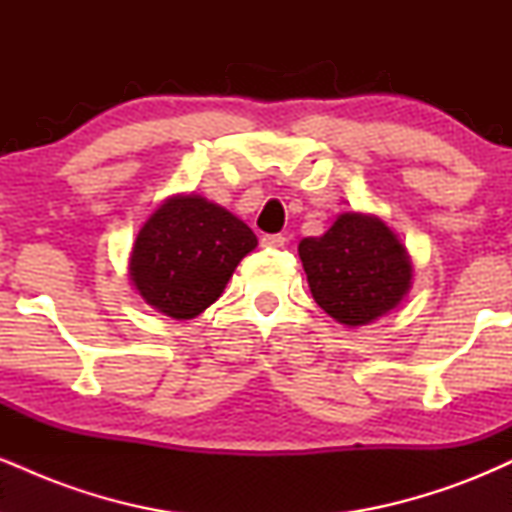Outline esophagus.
I'll return each instance as SVG.
<instances>
[{
    "mask_svg": "<svg viewBox=\"0 0 512 512\" xmlns=\"http://www.w3.org/2000/svg\"><path fill=\"white\" fill-rule=\"evenodd\" d=\"M262 245H264V248L279 250V248H284V245H286V238L281 236V233H274V236H264Z\"/></svg>",
    "mask_w": 512,
    "mask_h": 512,
    "instance_id": "1",
    "label": "esophagus"
}]
</instances>
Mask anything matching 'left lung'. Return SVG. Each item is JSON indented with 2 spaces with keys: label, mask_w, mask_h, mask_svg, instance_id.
Returning a JSON list of instances; mask_svg holds the SVG:
<instances>
[{
  "label": "left lung",
  "mask_w": 512,
  "mask_h": 512,
  "mask_svg": "<svg viewBox=\"0 0 512 512\" xmlns=\"http://www.w3.org/2000/svg\"><path fill=\"white\" fill-rule=\"evenodd\" d=\"M315 303L344 327H363L399 308L411 289L407 245L375 214L344 211L320 238L298 243Z\"/></svg>",
  "instance_id": "left-lung-1"
}]
</instances>
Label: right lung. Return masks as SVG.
Wrapping results in <instances>:
<instances>
[{
	"label": "right lung",
	"instance_id": "1",
	"mask_svg": "<svg viewBox=\"0 0 512 512\" xmlns=\"http://www.w3.org/2000/svg\"><path fill=\"white\" fill-rule=\"evenodd\" d=\"M257 248L245 221L207 197L180 192L144 221L129 252V281L146 305L192 320L219 301L236 267Z\"/></svg>",
	"mask_w": 512,
	"mask_h": 512
}]
</instances>
